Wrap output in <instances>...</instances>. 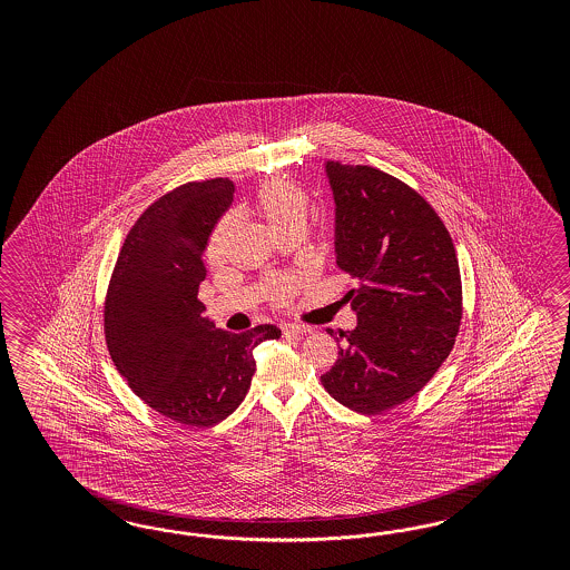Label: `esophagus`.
I'll return each instance as SVG.
<instances>
[{"mask_svg":"<svg viewBox=\"0 0 570 570\" xmlns=\"http://www.w3.org/2000/svg\"><path fill=\"white\" fill-rule=\"evenodd\" d=\"M309 326H298V324H284L282 326L284 336H303V334H309Z\"/></svg>","mask_w":570,"mask_h":570,"instance_id":"1","label":"esophagus"}]
</instances>
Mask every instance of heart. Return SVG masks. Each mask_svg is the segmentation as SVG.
<instances>
[{"mask_svg": "<svg viewBox=\"0 0 570 570\" xmlns=\"http://www.w3.org/2000/svg\"><path fill=\"white\" fill-rule=\"evenodd\" d=\"M253 208L277 238L288 232H305L309 219V198L307 194L291 181L274 179L263 184L253 196ZM232 229V219L225 217L215 225L207 242V259L219 261L224 253L227 234ZM296 288L293 277H276L269 284V301L276 305H286Z\"/></svg>", "mask_w": 570, "mask_h": 570, "instance_id": "1", "label": "heart"}]
</instances>
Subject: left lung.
<instances>
[{
	"label": "left lung",
	"instance_id": "1",
	"mask_svg": "<svg viewBox=\"0 0 570 570\" xmlns=\"http://www.w3.org/2000/svg\"><path fill=\"white\" fill-rule=\"evenodd\" d=\"M326 175L336 265L360 286L345 296L357 326L338 334V360L322 384L348 410L382 414L448 360L462 320L460 265L448 227L407 184L338 160L326 163Z\"/></svg>",
	"mask_w": 570,
	"mask_h": 570
}]
</instances>
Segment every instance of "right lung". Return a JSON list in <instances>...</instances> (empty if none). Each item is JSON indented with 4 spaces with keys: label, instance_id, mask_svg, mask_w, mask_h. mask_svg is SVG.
<instances>
[{
    "label": "right lung",
    "instance_id": "1",
    "mask_svg": "<svg viewBox=\"0 0 570 570\" xmlns=\"http://www.w3.org/2000/svg\"><path fill=\"white\" fill-rule=\"evenodd\" d=\"M232 194L225 177L188 181L146 208L122 242L104 303L108 353L129 389L194 429L240 405L255 346L282 334L272 324L232 334L203 317V253Z\"/></svg>",
    "mask_w": 570,
    "mask_h": 570
}]
</instances>
